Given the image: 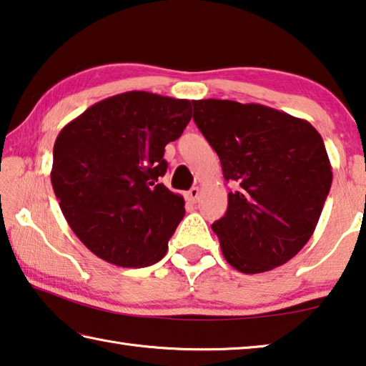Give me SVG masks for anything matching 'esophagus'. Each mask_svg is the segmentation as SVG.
<instances>
[{"instance_id": "34e87169", "label": "esophagus", "mask_w": 366, "mask_h": 366, "mask_svg": "<svg viewBox=\"0 0 366 366\" xmlns=\"http://www.w3.org/2000/svg\"><path fill=\"white\" fill-rule=\"evenodd\" d=\"M198 197H200V189L198 187H192L189 192H187V198L192 202V203H197Z\"/></svg>"}]
</instances>
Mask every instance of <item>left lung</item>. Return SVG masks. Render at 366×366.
<instances>
[{
  "label": "left lung",
  "mask_w": 366,
  "mask_h": 366,
  "mask_svg": "<svg viewBox=\"0 0 366 366\" xmlns=\"http://www.w3.org/2000/svg\"><path fill=\"white\" fill-rule=\"evenodd\" d=\"M194 121L237 187L212 224L226 262L245 274L287 263L312 237L331 189L321 135L308 121L258 103L197 100Z\"/></svg>",
  "instance_id": "left-lung-1"
}]
</instances>
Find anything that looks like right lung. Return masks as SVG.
<instances>
[{
    "mask_svg": "<svg viewBox=\"0 0 366 366\" xmlns=\"http://www.w3.org/2000/svg\"><path fill=\"white\" fill-rule=\"evenodd\" d=\"M192 102L126 92L64 126L53 148L51 184L67 224L98 258L122 268L159 262L185 214L159 177L164 147L184 132Z\"/></svg>",
    "mask_w": 366,
    "mask_h": 366,
    "instance_id": "add662e5",
    "label": "right lung"
}]
</instances>
